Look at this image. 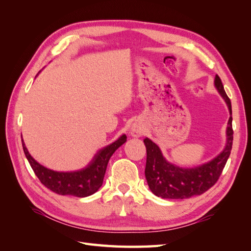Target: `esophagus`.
Masks as SVG:
<instances>
[{
  "label": "esophagus",
  "instance_id": "esophagus-1",
  "mask_svg": "<svg viewBox=\"0 0 251 251\" xmlns=\"http://www.w3.org/2000/svg\"><path fill=\"white\" fill-rule=\"evenodd\" d=\"M130 131H131V135L133 136V137H139V136H141L143 133V127L139 124L135 123L132 125Z\"/></svg>",
  "mask_w": 251,
  "mask_h": 251
}]
</instances>
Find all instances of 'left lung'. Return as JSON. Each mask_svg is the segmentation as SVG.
<instances>
[{"mask_svg":"<svg viewBox=\"0 0 251 251\" xmlns=\"http://www.w3.org/2000/svg\"><path fill=\"white\" fill-rule=\"evenodd\" d=\"M215 86L231 113L230 100L225 92L219 75H216ZM226 132L227 143L222 153L211 161L193 169L181 168L166 161L157 144L149 138L144 139V146L147 148V164L144 173L151 191L163 199H187L208 191L221 176L230 155L233 140L231 116Z\"/></svg>","mask_w":251,"mask_h":251,"instance_id":"1","label":"left lung"}]
</instances>
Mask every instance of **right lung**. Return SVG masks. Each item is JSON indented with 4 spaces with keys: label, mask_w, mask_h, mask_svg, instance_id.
Returning <instances> with one entry per match:
<instances>
[{
    "label": "right lung",
    "mask_w": 251,
    "mask_h": 251,
    "mask_svg": "<svg viewBox=\"0 0 251 251\" xmlns=\"http://www.w3.org/2000/svg\"><path fill=\"white\" fill-rule=\"evenodd\" d=\"M126 141V136L123 135L115 142L98 151L92 161L86 168L72 172H58L46 168L34 160L29 154L23 139L22 146L30 166L42 184L55 194L82 198L96 193L102 185L105 170L111 156Z\"/></svg>",
    "instance_id": "add662e5"
}]
</instances>
